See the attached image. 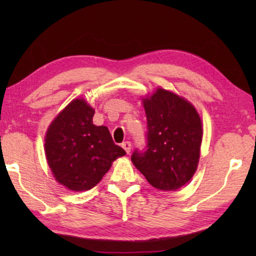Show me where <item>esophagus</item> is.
Masks as SVG:
<instances>
[{
	"label": "esophagus",
	"instance_id": "34e87169",
	"mask_svg": "<svg viewBox=\"0 0 256 256\" xmlns=\"http://www.w3.org/2000/svg\"><path fill=\"white\" fill-rule=\"evenodd\" d=\"M122 148L126 150V152L129 154V152H130V149H132V143L129 141L124 142V143H122Z\"/></svg>",
	"mask_w": 256,
	"mask_h": 256
}]
</instances>
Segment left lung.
I'll list each match as a JSON object with an SVG mask.
<instances>
[{
	"mask_svg": "<svg viewBox=\"0 0 256 256\" xmlns=\"http://www.w3.org/2000/svg\"><path fill=\"white\" fill-rule=\"evenodd\" d=\"M146 115V148L135 149L132 162L150 185L177 190L197 170L202 129L196 108L183 98L158 88L143 99Z\"/></svg>",
	"mask_w": 256,
	"mask_h": 256,
	"instance_id": "1",
	"label": "left lung"
}]
</instances>
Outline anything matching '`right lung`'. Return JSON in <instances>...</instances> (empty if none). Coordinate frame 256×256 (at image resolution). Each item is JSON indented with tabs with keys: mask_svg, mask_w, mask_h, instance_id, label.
I'll return each instance as SVG.
<instances>
[{
	"mask_svg": "<svg viewBox=\"0 0 256 256\" xmlns=\"http://www.w3.org/2000/svg\"><path fill=\"white\" fill-rule=\"evenodd\" d=\"M94 110L76 99L54 118L45 136V154L56 180L72 191L96 186L118 157L126 155L104 126L93 124Z\"/></svg>",
	"mask_w": 256,
	"mask_h": 256,
	"instance_id": "1",
	"label": "right lung"
}]
</instances>
